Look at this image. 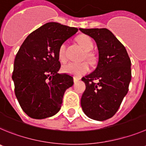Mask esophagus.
Instances as JSON below:
<instances>
[{"mask_svg":"<svg viewBox=\"0 0 146 146\" xmlns=\"http://www.w3.org/2000/svg\"><path fill=\"white\" fill-rule=\"evenodd\" d=\"M78 80H79V78H77V77H76V76H73V81H74V83L77 82Z\"/></svg>","mask_w":146,"mask_h":146,"instance_id":"1","label":"esophagus"}]
</instances>
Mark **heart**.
Segmentation results:
<instances>
[{"label": "heart", "instance_id": "obj_1", "mask_svg": "<svg viewBox=\"0 0 146 146\" xmlns=\"http://www.w3.org/2000/svg\"><path fill=\"white\" fill-rule=\"evenodd\" d=\"M77 40L85 51V55L84 57L87 59L89 61H92L93 54L91 52V51L94 48V42L92 39L89 37V35L82 34L77 37ZM65 49H66V44L62 43L60 44L58 48V51H57V55H58L59 60L62 62H64L66 60ZM89 70V65L86 62H83L80 63L71 62L65 64L62 67V71L63 73L72 75L76 77L82 76L83 75L87 73Z\"/></svg>", "mask_w": 146, "mask_h": 146}]
</instances>
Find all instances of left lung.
I'll list each match as a JSON object with an SVG mask.
<instances>
[{"instance_id":"obj_1","label":"left lung","mask_w":146,"mask_h":146,"mask_svg":"<svg viewBox=\"0 0 146 146\" xmlns=\"http://www.w3.org/2000/svg\"><path fill=\"white\" fill-rule=\"evenodd\" d=\"M79 30L94 38L99 52L96 69L81 79L86 84L81 107L90 119L105 121L115 115L128 92L131 60L124 45L108 29Z\"/></svg>"}]
</instances>
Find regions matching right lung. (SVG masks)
<instances>
[{
	"instance_id": "add662e5",
	"label": "right lung",
	"mask_w": 146,
	"mask_h": 146,
	"mask_svg": "<svg viewBox=\"0 0 146 146\" xmlns=\"http://www.w3.org/2000/svg\"><path fill=\"white\" fill-rule=\"evenodd\" d=\"M78 31L57 22H48L26 38L16 55L12 79L18 102L31 118L43 119L60 110L65 90L73 78L58 73L60 45Z\"/></svg>"
}]
</instances>
